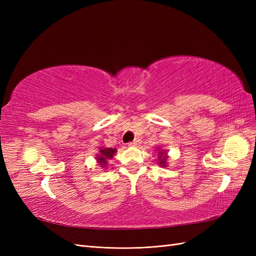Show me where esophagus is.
<instances>
[{
  "label": "esophagus",
  "instance_id": "esophagus-1",
  "mask_svg": "<svg viewBox=\"0 0 256 256\" xmlns=\"http://www.w3.org/2000/svg\"><path fill=\"white\" fill-rule=\"evenodd\" d=\"M138 144H140V140H138V138H136V140H134V141H132V142L128 143V145H129V146H138Z\"/></svg>",
  "mask_w": 256,
  "mask_h": 256
}]
</instances>
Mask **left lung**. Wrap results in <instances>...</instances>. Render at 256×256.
Instances as JSON below:
<instances>
[{
    "mask_svg": "<svg viewBox=\"0 0 256 256\" xmlns=\"http://www.w3.org/2000/svg\"><path fill=\"white\" fill-rule=\"evenodd\" d=\"M160 148H158L159 150ZM166 161H168V152L166 150H159L158 152V164L161 166L162 168H166Z\"/></svg>",
    "mask_w": 256,
    "mask_h": 256,
    "instance_id": "8db88e82",
    "label": "left lung"
}]
</instances>
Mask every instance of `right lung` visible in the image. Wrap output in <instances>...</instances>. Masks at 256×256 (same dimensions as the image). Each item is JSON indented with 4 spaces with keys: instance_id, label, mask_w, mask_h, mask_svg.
Segmentation results:
<instances>
[{
    "instance_id": "1",
    "label": "right lung",
    "mask_w": 256,
    "mask_h": 256,
    "mask_svg": "<svg viewBox=\"0 0 256 256\" xmlns=\"http://www.w3.org/2000/svg\"><path fill=\"white\" fill-rule=\"evenodd\" d=\"M115 152H116L115 148H109V147H100L99 154L96 157L98 164L100 166L104 168V166H106V164H108V160L112 159Z\"/></svg>"
}]
</instances>
